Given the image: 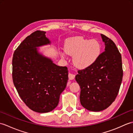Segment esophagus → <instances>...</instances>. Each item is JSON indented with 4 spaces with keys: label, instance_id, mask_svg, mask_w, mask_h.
Wrapping results in <instances>:
<instances>
[{
    "label": "esophagus",
    "instance_id": "34e87169",
    "mask_svg": "<svg viewBox=\"0 0 133 133\" xmlns=\"http://www.w3.org/2000/svg\"><path fill=\"white\" fill-rule=\"evenodd\" d=\"M75 75L74 74H71V73H69V78L70 80L74 79L75 78Z\"/></svg>",
    "mask_w": 133,
    "mask_h": 133
}]
</instances>
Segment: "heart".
<instances>
[{
    "instance_id": "1",
    "label": "heart",
    "mask_w": 133,
    "mask_h": 133,
    "mask_svg": "<svg viewBox=\"0 0 133 133\" xmlns=\"http://www.w3.org/2000/svg\"><path fill=\"white\" fill-rule=\"evenodd\" d=\"M67 54L73 56V62L79 68H86L97 60L101 53V46L95 39H87L82 36L67 39L64 43Z\"/></svg>"
}]
</instances>
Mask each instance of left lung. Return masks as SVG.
Returning <instances> with one entry per match:
<instances>
[{
  "mask_svg": "<svg viewBox=\"0 0 133 133\" xmlns=\"http://www.w3.org/2000/svg\"><path fill=\"white\" fill-rule=\"evenodd\" d=\"M101 36L105 51L91 66L79 70L75 77L81 87V103L91 111H100L111 105L123 78L121 53L111 39L103 34Z\"/></svg>",
  "mask_w": 133,
  "mask_h": 133,
  "instance_id": "left-lung-1",
  "label": "left lung"
}]
</instances>
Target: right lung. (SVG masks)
I'll use <instances>...</instances> for the list:
<instances>
[{
	"label": "right lung",
	"mask_w": 133,
	"mask_h": 133,
	"mask_svg": "<svg viewBox=\"0 0 133 133\" xmlns=\"http://www.w3.org/2000/svg\"><path fill=\"white\" fill-rule=\"evenodd\" d=\"M46 32H32L19 44L12 58V79L20 97L28 107L44 113L58 106L66 87L68 70L38 52L36 47L50 43Z\"/></svg>",
	"instance_id": "add662e5"
}]
</instances>
